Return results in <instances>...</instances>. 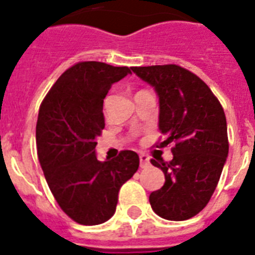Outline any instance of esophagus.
Listing matches in <instances>:
<instances>
[{"label": "esophagus", "instance_id": "esophagus-1", "mask_svg": "<svg viewBox=\"0 0 255 255\" xmlns=\"http://www.w3.org/2000/svg\"><path fill=\"white\" fill-rule=\"evenodd\" d=\"M150 165V160L145 154H140V167H148Z\"/></svg>", "mask_w": 255, "mask_h": 255}]
</instances>
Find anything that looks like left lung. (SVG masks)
Returning <instances> with one entry per match:
<instances>
[{
	"mask_svg": "<svg viewBox=\"0 0 255 255\" xmlns=\"http://www.w3.org/2000/svg\"><path fill=\"white\" fill-rule=\"evenodd\" d=\"M158 95L161 145L174 144L173 160H152L165 183L149 195L162 219H191L210 202L228 157L227 119L220 102L198 76L174 64L131 68Z\"/></svg>",
	"mask_w": 255,
	"mask_h": 255,
	"instance_id": "1",
	"label": "left lung"
}]
</instances>
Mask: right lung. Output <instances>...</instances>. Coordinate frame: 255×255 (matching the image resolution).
Segmentation results:
<instances>
[{
	"instance_id": "add662e5",
	"label": "right lung",
	"mask_w": 255,
	"mask_h": 255,
	"mask_svg": "<svg viewBox=\"0 0 255 255\" xmlns=\"http://www.w3.org/2000/svg\"><path fill=\"white\" fill-rule=\"evenodd\" d=\"M128 67L84 61L65 70L39 110L36 148L45 181L61 210L78 224L98 225L115 214L122 185L138 169L133 150L98 161L103 99Z\"/></svg>"
}]
</instances>
